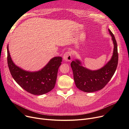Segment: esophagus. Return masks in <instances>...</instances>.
<instances>
[{
    "label": "esophagus",
    "mask_w": 129,
    "mask_h": 129,
    "mask_svg": "<svg viewBox=\"0 0 129 129\" xmlns=\"http://www.w3.org/2000/svg\"><path fill=\"white\" fill-rule=\"evenodd\" d=\"M72 58V54L70 52H67L64 53L63 55V59L66 62H70Z\"/></svg>",
    "instance_id": "34e87169"
}]
</instances>
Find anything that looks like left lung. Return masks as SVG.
<instances>
[{
	"label": "left lung",
	"mask_w": 129,
	"mask_h": 129,
	"mask_svg": "<svg viewBox=\"0 0 129 129\" xmlns=\"http://www.w3.org/2000/svg\"><path fill=\"white\" fill-rule=\"evenodd\" d=\"M108 31L112 37L114 48L110 60L104 67L92 71L83 66L78 59L72 61L71 64L75 85L80 90L92 92L101 90L109 82L116 72L118 63L117 43L112 32L109 29Z\"/></svg>",
	"instance_id": "obj_1"
}]
</instances>
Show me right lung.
Instances as JSON below:
<instances>
[{
    "label": "right lung",
    "instance_id": "add662e5",
    "mask_svg": "<svg viewBox=\"0 0 129 129\" xmlns=\"http://www.w3.org/2000/svg\"><path fill=\"white\" fill-rule=\"evenodd\" d=\"M62 60L61 57H54L41 70L26 71L13 62L7 46V62L11 75L23 89L35 95L46 93L54 88Z\"/></svg>",
    "mask_w": 129,
    "mask_h": 129
}]
</instances>
